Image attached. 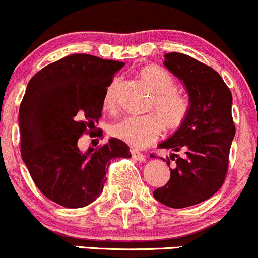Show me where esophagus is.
Here are the masks:
<instances>
[{
  "label": "esophagus",
  "instance_id": "34e87169",
  "mask_svg": "<svg viewBox=\"0 0 258 258\" xmlns=\"http://www.w3.org/2000/svg\"><path fill=\"white\" fill-rule=\"evenodd\" d=\"M132 157L134 158L135 160H138V162H145V155L143 154V153L138 152V150H132Z\"/></svg>",
  "mask_w": 258,
  "mask_h": 258
}]
</instances>
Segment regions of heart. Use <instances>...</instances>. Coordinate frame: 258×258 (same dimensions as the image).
Instances as JSON below:
<instances>
[{
	"label": "heart",
	"instance_id": "heart-1",
	"mask_svg": "<svg viewBox=\"0 0 258 258\" xmlns=\"http://www.w3.org/2000/svg\"><path fill=\"white\" fill-rule=\"evenodd\" d=\"M139 76L153 95L150 109L155 115L125 116L113 124L110 134L116 139L126 143L130 147L143 148L158 139L162 132L179 129L189 114L190 103L187 96L175 91L172 75L158 65L143 66ZM119 79H114L108 85L104 95V106L113 109L115 104V93Z\"/></svg>",
	"mask_w": 258,
	"mask_h": 258
}]
</instances>
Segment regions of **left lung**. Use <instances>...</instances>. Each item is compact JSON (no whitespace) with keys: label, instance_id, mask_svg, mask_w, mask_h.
<instances>
[{"label":"left lung","instance_id":"1","mask_svg":"<svg viewBox=\"0 0 258 258\" xmlns=\"http://www.w3.org/2000/svg\"><path fill=\"white\" fill-rule=\"evenodd\" d=\"M163 63L184 84L190 109L184 124L158 145L183 150L184 157L170 155L176 167H169L170 179L153 196L167 207L184 208L211 198L223 184L236 134L232 94L216 70L190 56L165 53ZM165 162L169 167V158Z\"/></svg>","mask_w":258,"mask_h":258}]
</instances>
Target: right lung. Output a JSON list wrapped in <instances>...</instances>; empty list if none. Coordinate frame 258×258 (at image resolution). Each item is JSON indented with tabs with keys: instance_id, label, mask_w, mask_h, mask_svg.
<instances>
[{
	"instance_id": "add662e5",
	"label": "right lung",
	"mask_w": 258,
	"mask_h": 258,
	"mask_svg": "<svg viewBox=\"0 0 258 258\" xmlns=\"http://www.w3.org/2000/svg\"><path fill=\"white\" fill-rule=\"evenodd\" d=\"M124 65L74 53L45 66L27 84L19 111L22 159L42 195L62 207L94 202L111 160L132 157L116 138L85 153L78 147L101 116L106 88Z\"/></svg>"
}]
</instances>
